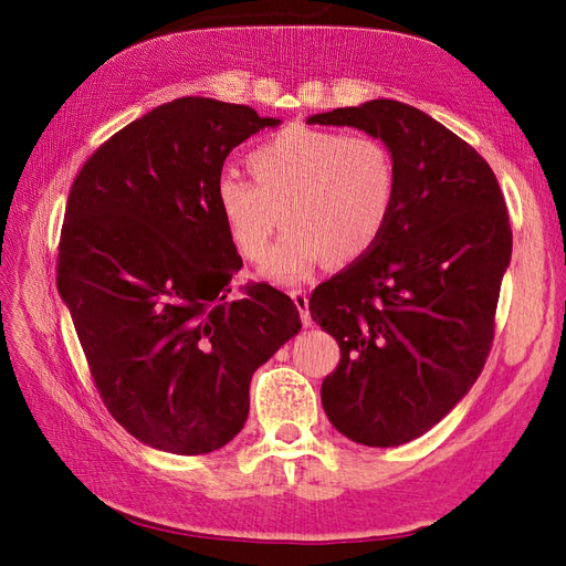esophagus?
Returning <instances> with one entry per match:
<instances>
[{
	"instance_id": "34e87169",
	"label": "esophagus",
	"mask_w": 566,
	"mask_h": 566,
	"mask_svg": "<svg viewBox=\"0 0 566 566\" xmlns=\"http://www.w3.org/2000/svg\"><path fill=\"white\" fill-rule=\"evenodd\" d=\"M290 297H293L295 304H297V312H300L302 323L304 325H312L314 321H312V314H310V297H306L304 290H293V293H290Z\"/></svg>"
}]
</instances>
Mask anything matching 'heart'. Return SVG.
I'll return each mask as SVG.
<instances>
[{"mask_svg": "<svg viewBox=\"0 0 566 566\" xmlns=\"http://www.w3.org/2000/svg\"><path fill=\"white\" fill-rule=\"evenodd\" d=\"M251 179H217L221 221L243 260L262 264L281 217L285 233L266 273L300 283L333 254L335 262L364 256L387 229L397 200V167L389 148L366 134L290 125L256 146Z\"/></svg>", "mask_w": 566, "mask_h": 566, "instance_id": "1", "label": "heart"}]
</instances>
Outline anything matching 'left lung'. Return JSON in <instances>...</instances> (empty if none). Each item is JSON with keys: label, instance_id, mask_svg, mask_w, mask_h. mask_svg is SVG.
Segmentation results:
<instances>
[{"label": "left lung", "instance_id": "obj_1", "mask_svg": "<svg viewBox=\"0 0 566 566\" xmlns=\"http://www.w3.org/2000/svg\"><path fill=\"white\" fill-rule=\"evenodd\" d=\"M382 139L397 200L366 256L310 300L339 345L321 401L335 430L399 447L434 427L482 373L512 254L505 200L489 163L427 113L391 98L312 115Z\"/></svg>", "mask_w": 566, "mask_h": 566}]
</instances>
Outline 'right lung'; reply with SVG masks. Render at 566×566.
Returning a JSON list of instances; mask_svg holds the SVG:
<instances>
[{"instance_id":"1","label":"right lung","mask_w":566,"mask_h":566,"mask_svg":"<svg viewBox=\"0 0 566 566\" xmlns=\"http://www.w3.org/2000/svg\"><path fill=\"white\" fill-rule=\"evenodd\" d=\"M273 125L248 106L175 98L101 144L67 196L59 293L101 401L153 449L229 443L254 370L300 331L276 287L231 297L243 260L214 200L229 153Z\"/></svg>"}]
</instances>
